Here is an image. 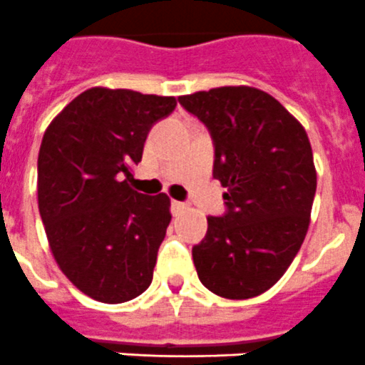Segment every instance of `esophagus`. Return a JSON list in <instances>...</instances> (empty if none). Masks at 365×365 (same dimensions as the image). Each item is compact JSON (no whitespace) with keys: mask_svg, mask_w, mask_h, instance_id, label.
<instances>
[{"mask_svg":"<svg viewBox=\"0 0 365 365\" xmlns=\"http://www.w3.org/2000/svg\"><path fill=\"white\" fill-rule=\"evenodd\" d=\"M188 206L185 205V202H180V201H172V212L173 215H179L180 212H185Z\"/></svg>","mask_w":365,"mask_h":365,"instance_id":"34e87169","label":"esophagus"}]
</instances>
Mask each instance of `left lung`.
Segmentation results:
<instances>
[{"label":"left lung","mask_w":365,"mask_h":365,"mask_svg":"<svg viewBox=\"0 0 365 365\" xmlns=\"http://www.w3.org/2000/svg\"><path fill=\"white\" fill-rule=\"evenodd\" d=\"M208 128L227 214L208 217L192 248L202 285L228 299L263 294L282 278L311 222L316 168L303 125L269 93L225 86L179 96Z\"/></svg>","instance_id":"1"}]
</instances>
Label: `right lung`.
Instances as JSON below:
<instances>
[{
    "mask_svg": "<svg viewBox=\"0 0 365 365\" xmlns=\"http://www.w3.org/2000/svg\"><path fill=\"white\" fill-rule=\"evenodd\" d=\"M175 106L173 96L91 87L45 130L38 153L45 234L60 270L96 302H130L153 279L170 197L135 192L128 180L151 125Z\"/></svg>",
    "mask_w": 365,
    "mask_h": 365,
    "instance_id": "right-lung-1",
    "label": "right lung"
}]
</instances>
